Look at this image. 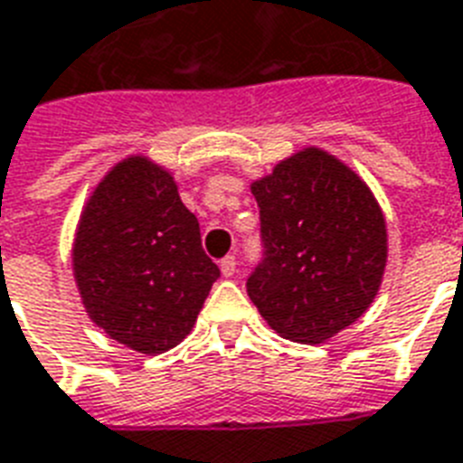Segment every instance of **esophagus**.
I'll use <instances>...</instances> for the list:
<instances>
[{
	"label": "esophagus",
	"mask_w": 463,
	"mask_h": 463,
	"mask_svg": "<svg viewBox=\"0 0 463 463\" xmlns=\"http://www.w3.org/2000/svg\"><path fill=\"white\" fill-rule=\"evenodd\" d=\"M221 273H223L225 278H231L232 273H235V269H238V259L235 257H223L221 259Z\"/></svg>",
	"instance_id": "1"
}]
</instances>
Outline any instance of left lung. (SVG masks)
<instances>
[{"instance_id":"1","label":"left lung","mask_w":463,"mask_h":463,"mask_svg":"<svg viewBox=\"0 0 463 463\" xmlns=\"http://www.w3.org/2000/svg\"><path fill=\"white\" fill-rule=\"evenodd\" d=\"M266 259L247 295L280 337L318 345L366 314L388 264V228L371 187L321 146L251 180Z\"/></svg>"}]
</instances>
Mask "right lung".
Wrapping results in <instances>:
<instances>
[{
  "instance_id": "1",
  "label": "right lung",
  "mask_w": 463,
  "mask_h": 463,
  "mask_svg": "<svg viewBox=\"0 0 463 463\" xmlns=\"http://www.w3.org/2000/svg\"><path fill=\"white\" fill-rule=\"evenodd\" d=\"M71 264L90 321L146 356L190 335L221 276L173 173L145 154L97 183L75 225Z\"/></svg>"
}]
</instances>
